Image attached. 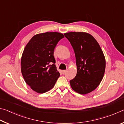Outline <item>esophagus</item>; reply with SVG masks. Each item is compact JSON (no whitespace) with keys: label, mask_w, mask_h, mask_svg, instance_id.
Listing matches in <instances>:
<instances>
[{"label":"esophagus","mask_w":124,"mask_h":124,"mask_svg":"<svg viewBox=\"0 0 124 124\" xmlns=\"http://www.w3.org/2000/svg\"><path fill=\"white\" fill-rule=\"evenodd\" d=\"M67 72V70H62V73L63 74H65V73H66Z\"/></svg>","instance_id":"34e87169"}]
</instances>
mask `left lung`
Returning <instances> with one entry per match:
<instances>
[{
    "label": "left lung",
    "mask_w": 124,
    "mask_h": 124,
    "mask_svg": "<svg viewBox=\"0 0 124 124\" xmlns=\"http://www.w3.org/2000/svg\"><path fill=\"white\" fill-rule=\"evenodd\" d=\"M74 49L77 75L70 80L77 93L86 95L98 87L103 78L106 59L97 40L89 33L71 32L64 34Z\"/></svg>",
    "instance_id": "obj_1"
}]
</instances>
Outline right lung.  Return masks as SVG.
Returning a JSON list of instances; mask_svg holds the SVG:
<instances>
[{"mask_svg": "<svg viewBox=\"0 0 124 124\" xmlns=\"http://www.w3.org/2000/svg\"><path fill=\"white\" fill-rule=\"evenodd\" d=\"M63 38V34L58 32L39 33L34 35L24 47L21 58V73L25 82L37 93L49 91L60 77L54 51Z\"/></svg>", "mask_w": 124, "mask_h": 124, "instance_id": "obj_1", "label": "right lung"}]
</instances>
